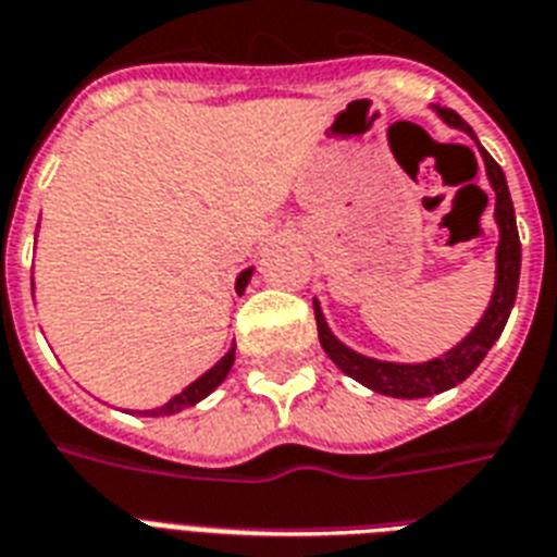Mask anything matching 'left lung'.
<instances>
[{
	"label": "left lung",
	"mask_w": 557,
	"mask_h": 557,
	"mask_svg": "<svg viewBox=\"0 0 557 557\" xmlns=\"http://www.w3.org/2000/svg\"><path fill=\"white\" fill-rule=\"evenodd\" d=\"M438 113L454 124V127L471 133V127L465 124V119L456 113V110L442 107ZM482 159H485V171H488L491 185H494V191H497V209H494L497 211L499 223L497 290H494L491 308L485 310V317H482L480 325L473 327L471 334H468L454 351H447L444 357H435V360L421 366L369 360V357L357 355V351L343 346V343L327 331L325 319L319 313V305H313V310H317L319 343L325 348V355L331 357L348 377H355L357 383H363L369 389L381 392V395H392V398H426V395H435V392L454 389L456 383H462L465 377L485 360L491 346L497 343L499 334H503V327H506L508 313H511L517 299V282H520V235H517L515 206H511L506 174H503V168L491 159L488 150H482Z\"/></svg>",
	"instance_id": "obj_1"
}]
</instances>
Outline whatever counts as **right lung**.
Instances as JSON below:
<instances>
[{"label":"right lung","instance_id":"1","mask_svg":"<svg viewBox=\"0 0 557 557\" xmlns=\"http://www.w3.org/2000/svg\"><path fill=\"white\" fill-rule=\"evenodd\" d=\"M249 275H252V270H244V273L238 275V284H235V287H238V293H244V287H247V282H249ZM232 363H235V348H230V355L223 357L220 363L211 366L209 372L202 374V377H197V381H194L188 389H183L180 395H176V398L168 400L165 407L150 409L148 416H174V412H180V409L194 407L197 400H202L211 389H218L220 383L226 381V374H230Z\"/></svg>","mask_w":557,"mask_h":557}]
</instances>
